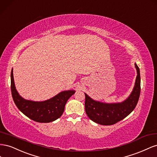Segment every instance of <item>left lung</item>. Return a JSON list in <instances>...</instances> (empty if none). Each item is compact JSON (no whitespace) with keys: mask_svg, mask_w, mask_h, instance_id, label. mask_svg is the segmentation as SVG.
<instances>
[{"mask_svg":"<svg viewBox=\"0 0 157 157\" xmlns=\"http://www.w3.org/2000/svg\"><path fill=\"white\" fill-rule=\"evenodd\" d=\"M137 77L133 91L126 100L116 103H105L93 100L86 93L85 109L88 117L93 122L104 126H110L128 116L136 108L141 91L140 68L136 64Z\"/></svg>","mask_w":157,"mask_h":157,"instance_id":"left-lung-1","label":"left lung"}]
</instances>
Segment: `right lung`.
Returning <instances> with one entry per match:
<instances>
[{
  "mask_svg": "<svg viewBox=\"0 0 157 157\" xmlns=\"http://www.w3.org/2000/svg\"><path fill=\"white\" fill-rule=\"evenodd\" d=\"M11 91L13 100L22 113L35 122H51L59 118L64 111V107L69 98L75 93L74 90L64 91L48 100L33 101L25 99L17 91L11 71Z\"/></svg>",
  "mask_w": 157,
  "mask_h": 157,
  "instance_id": "obj_1",
  "label": "right lung"
}]
</instances>
